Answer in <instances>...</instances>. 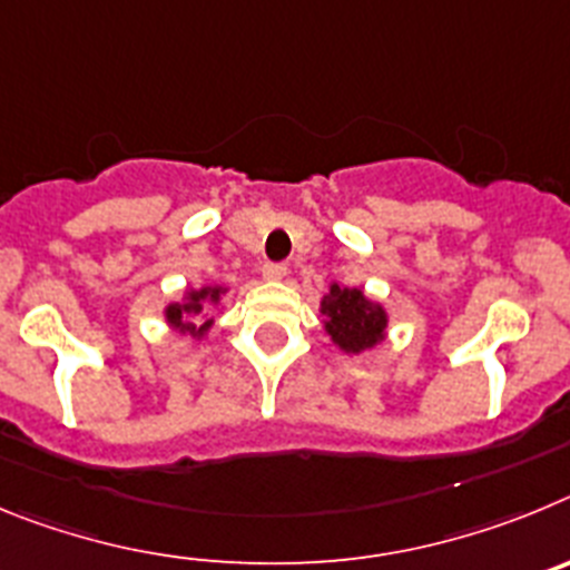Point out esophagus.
Masks as SVG:
<instances>
[{
    "label": "esophagus",
    "instance_id": "obj_1",
    "mask_svg": "<svg viewBox=\"0 0 570 570\" xmlns=\"http://www.w3.org/2000/svg\"><path fill=\"white\" fill-rule=\"evenodd\" d=\"M261 275H264V281H284L286 278V266L284 264H264Z\"/></svg>",
    "mask_w": 570,
    "mask_h": 570
}]
</instances>
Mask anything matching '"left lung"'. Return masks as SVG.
<instances>
[{
  "mask_svg": "<svg viewBox=\"0 0 570 570\" xmlns=\"http://www.w3.org/2000/svg\"><path fill=\"white\" fill-rule=\"evenodd\" d=\"M321 326L332 346L343 355H363L368 348L386 341L389 312L381 301H372L357 286L332 281L326 295L321 297Z\"/></svg>",
  "mask_w": 570,
  "mask_h": 570,
  "instance_id": "1",
  "label": "left lung"
}]
</instances>
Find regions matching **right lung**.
Returning a JSON list of instances; mask_svg holds the SVG:
<instances>
[{"instance_id":"right-lung-1","label":"right lung","mask_w":570,"mask_h":570,"mask_svg":"<svg viewBox=\"0 0 570 570\" xmlns=\"http://www.w3.org/2000/svg\"><path fill=\"white\" fill-rule=\"evenodd\" d=\"M229 295V286L204 284L198 289H184L181 301L164 306V323L173 332L193 341H204L215 326L213 312H224V297Z\"/></svg>"}]
</instances>
